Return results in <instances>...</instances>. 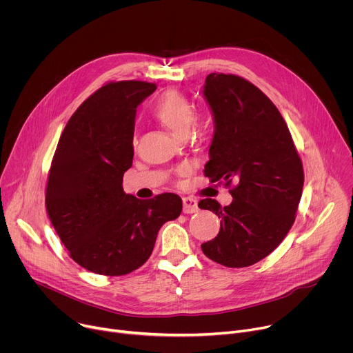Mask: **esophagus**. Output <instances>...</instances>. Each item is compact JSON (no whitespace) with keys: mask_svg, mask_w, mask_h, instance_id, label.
Segmentation results:
<instances>
[{"mask_svg":"<svg viewBox=\"0 0 353 353\" xmlns=\"http://www.w3.org/2000/svg\"><path fill=\"white\" fill-rule=\"evenodd\" d=\"M182 203H183V213H195L198 212V202L194 199V198H183L182 199Z\"/></svg>","mask_w":353,"mask_h":353,"instance_id":"esophagus-1","label":"esophagus"}]
</instances>
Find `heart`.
Returning a JSON list of instances; mask_svg holds the SVG:
<instances>
[{"instance_id":"b5f03b06","label":"heart","mask_w":353,"mask_h":353,"mask_svg":"<svg viewBox=\"0 0 353 353\" xmlns=\"http://www.w3.org/2000/svg\"><path fill=\"white\" fill-rule=\"evenodd\" d=\"M155 119L176 135H186L191 128L195 110L192 103L175 90L162 94L154 105ZM188 168H183L186 171Z\"/></svg>"}]
</instances>
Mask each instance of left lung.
Segmentation results:
<instances>
[{
	"instance_id": "8db88e82",
	"label": "left lung",
	"mask_w": 353,
	"mask_h": 353,
	"mask_svg": "<svg viewBox=\"0 0 353 353\" xmlns=\"http://www.w3.org/2000/svg\"><path fill=\"white\" fill-rule=\"evenodd\" d=\"M203 97L214 125L203 174L234 186L228 206L210 198L198 203L221 219L218 236L203 243L202 252L222 265L248 267L273 252L291 229L303 164L277 107L246 79L210 73Z\"/></svg>"
}]
</instances>
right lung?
<instances>
[{"mask_svg":"<svg viewBox=\"0 0 353 353\" xmlns=\"http://www.w3.org/2000/svg\"><path fill=\"white\" fill-rule=\"evenodd\" d=\"M155 83H107L68 121L46 185V210L70 257L103 276H124L152 253L158 230L182 212L175 194L141 201L125 194L137 107Z\"/></svg>","mask_w":353,"mask_h":353,"instance_id":"add662e5","label":"right lung"}]
</instances>
